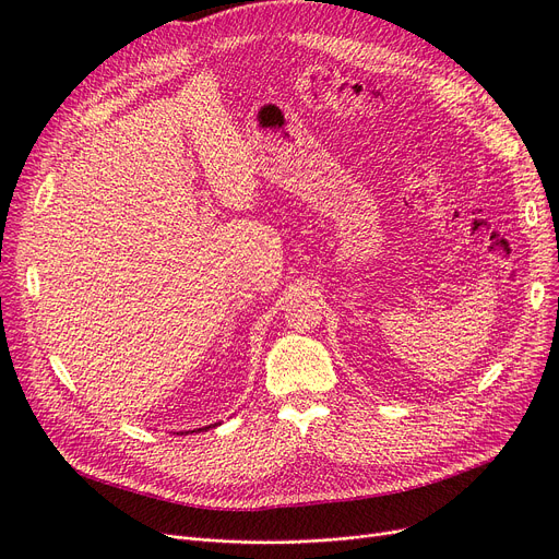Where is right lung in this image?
Instances as JSON below:
<instances>
[{
    "label": "right lung",
    "instance_id": "1",
    "mask_svg": "<svg viewBox=\"0 0 559 559\" xmlns=\"http://www.w3.org/2000/svg\"><path fill=\"white\" fill-rule=\"evenodd\" d=\"M202 430H206V428H202Z\"/></svg>",
    "mask_w": 559,
    "mask_h": 559
}]
</instances>
